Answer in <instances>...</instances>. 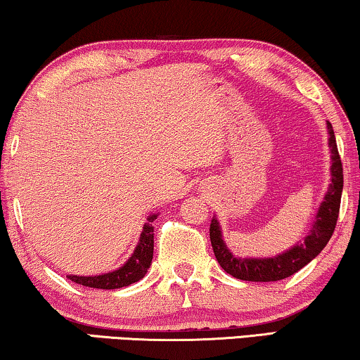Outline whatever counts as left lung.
Listing matches in <instances>:
<instances>
[{"label": "left lung", "mask_w": 360, "mask_h": 360, "mask_svg": "<svg viewBox=\"0 0 360 360\" xmlns=\"http://www.w3.org/2000/svg\"><path fill=\"white\" fill-rule=\"evenodd\" d=\"M328 133H330V148H331V185L328 188L325 201L321 202L316 221L311 229L310 236L305 240L295 245L289 252L278 255L274 258H237L229 252L226 243L222 240L221 227L216 217L211 219L210 238L214 257L221 268L233 278L242 281H255V283H271V281H281L292 276L297 271L309 264L316 255H319L326 243L330 242L336 229L338 216H340L341 193H342V164L340 153H338L335 131L331 123H328Z\"/></svg>", "instance_id": "left-lung-1"}]
</instances>
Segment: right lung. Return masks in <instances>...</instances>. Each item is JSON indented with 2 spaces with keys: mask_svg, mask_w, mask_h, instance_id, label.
Listing matches in <instances>:
<instances>
[{
  "mask_svg": "<svg viewBox=\"0 0 360 360\" xmlns=\"http://www.w3.org/2000/svg\"><path fill=\"white\" fill-rule=\"evenodd\" d=\"M158 216H149L148 222L144 224L143 233L139 237V243L131 258L123 264L122 268L113 271V273H107L102 276H68V279H71L72 283L86 285V288L94 289H120L127 288V285L138 283L139 279L144 278V274L148 273L153 262V253H154V227L153 222Z\"/></svg>",
  "mask_w": 360,
  "mask_h": 360,
  "instance_id": "add662e5",
  "label": "right lung"
}]
</instances>
